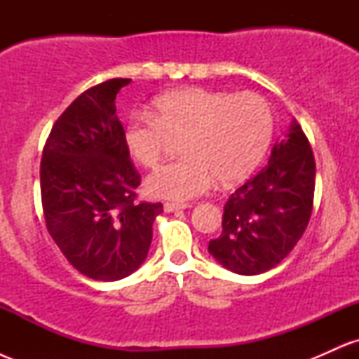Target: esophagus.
Instances as JSON below:
<instances>
[{
    "label": "esophagus",
    "instance_id": "34e87169",
    "mask_svg": "<svg viewBox=\"0 0 359 359\" xmlns=\"http://www.w3.org/2000/svg\"><path fill=\"white\" fill-rule=\"evenodd\" d=\"M189 208H192V205L191 204H175V203H165V205H163L165 212L182 211V209H189Z\"/></svg>",
    "mask_w": 359,
    "mask_h": 359
}]
</instances>
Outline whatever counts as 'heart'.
Instances as JSON below:
<instances>
[{"label":"heart","mask_w":359,"mask_h":359,"mask_svg":"<svg viewBox=\"0 0 359 359\" xmlns=\"http://www.w3.org/2000/svg\"><path fill=\"white\" fill-rule=\"evenodd\" d=\"M271 133V109L258 94L184 88L156 97L150 114L131 116L123 143L135 162L154 168L167 140L182 137V158L147 179L151 196L182 203L211 191L216 180L231 185L246 179L265 155Z\"/></svg>","instance_id":"obj_1"}]
</instances>
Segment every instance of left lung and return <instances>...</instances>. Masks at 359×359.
I'll list each match as a JSON object with an SVG mask.
<instances>
[{"label": "left lung", "instance_id": "1", "mask_svg": "<svg viewBox=\"0 0 359 359\" xmlns=\"http://www.w3.org/2000/svg\"><path fill=\"white\" fill-rule=\"evenodd\" d=\"M316 162L302 128L292 119L285 138L271 148L269 165L229 196L222 233L209 253L224 269L258 275L294 250L311 219Z\"/></svg>", "mask_w": 359, "mask_h": 359}]
</instances>
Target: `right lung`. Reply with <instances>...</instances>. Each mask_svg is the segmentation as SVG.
<instances>
[{
  "instance_id": "right-lung-1",
  "label": "right lung",
  "mask_w": 359,
  "mask_h": 359,
  "mask_svg": "<svg viewBox=\"0 0 359 359\" xmlns=\"http://www.w3.org/2000/svg\"><path fill=\"white\" fill-rule=\"evenodd\" d=\"M109 79L81 94L53 125L40 163L43 216L52 240L86 277L114 282L145 262L160 203H135L140 174L123 143Z\"/></svg>"
}]
</instances>
